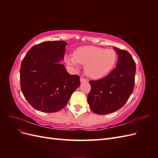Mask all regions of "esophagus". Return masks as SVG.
<instances>
[{
	"instance_id": "obj_1",
	"label": "esophagus",
	"mask_w": 158,
	"mask_h": 158,
	"mask_svg": "<svg viewBox=\"0 0 158 158\" xmlns=\"http://www.w3.org/2000/svg\"><path fill=\"white\" fill-rule=\"evenodd\" d=\"M87 81H88V80H87L86 79H85V78H80V82H82H82H86Z\"/></svg>"
}]
</instances>
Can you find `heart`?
<instances>
[{"mask_svg":"<svg viewBox=\"0 0 158 158\" xmlns=\"http://www.w3.org/2000/svg\"><path fill=\"white\" fill-rule=\"evenodd\" d=\"M117 55L111 49H103L95 46L78 47L74 56H64L66 63L78 67V64H85V72L89 77L101 78L106 76L115 65Z\"/></svg>","mask_w":158,"mask_h":158,"instance_id":"heart-1","label":"heart"}]
</instances>
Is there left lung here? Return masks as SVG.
I'll return each instance as SVG.
<instances>
[{"instance_id": "obj_1", "label": "left lung", "mask_w": 158, "mask_h": 158, "mask_svg": "<svg viewBox=\"0 0 158 158\" xmlns=\"http://www.w3.org/2000/svg\"><path fill=\"white\" fill-rule=\"evenodd\" d=\"M118 54L116 68L108 76L91 80L88 102L92 111L98 114L111 113L121 109L132 94L135 86L136 63L125 50L114 47Z\"/></svg>"}]
</instances>
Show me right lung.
Returning <instances> with one entry per match:
<instances>
[{
    "mask_svg": "<svg viewBox=\"0 0 158 158\" xmlns=\"http://www.w3.org/2000/svg\"><path fill=\"white\" fill-rule=\"evenodd\" d=\"M67 43L45 41L33 46L23 59L20 87L26 99L37 111L53 113L63 109L80 84L60 63Z\"/></svg>",
    "mask_w": 158,
    "mask_h": 158,
    "instance_id": "add662e5",
    "label": "right lung"
}]
</instances>
